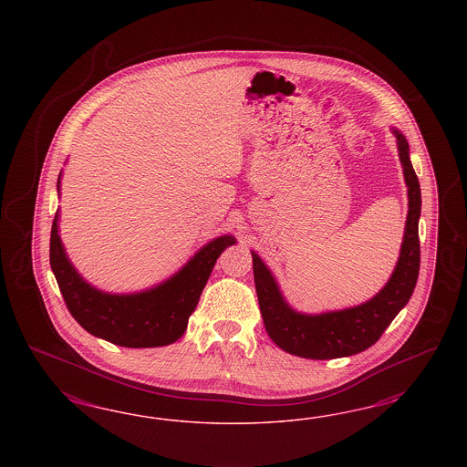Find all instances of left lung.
Returning <instances> with one entry per match:
<instances>
[{"label": "left lung", "mask_w": 467, "mask_h": 467, "mask_svg": "<svg viewBox=\"0 0 467 467\" xmlns=\"http://www.w3.org/2000/svg\"><path fill=\"white\" fill-rule=\"evenodd\" d=\"M394 133L408 184L410 211L396 270L377 296L348 310L301 315L285 305L270 270L252 252L254 287L264 326L270 339L285 353L308 359H334L361 353L382 337L385 328L412 296L420 274L418 223L421 215V188L410 164L408 140L399 130Z\"/></svg>", "instance_id": "left-lung-1"}]
</instances>
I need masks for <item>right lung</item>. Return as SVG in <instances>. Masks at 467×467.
Listing matches in <instances>:
<instances>
[{"label": "right lung", "instance_id": "obj_1", "mask_svg": "<svg viewBox=\"0 0 467 467\" xmlns=\"http://www.w3.org/2000/svg\"><path fill=\"white\" fill-rule=\"evenodd\" d=\"M57 221V215L51 227L49 262L67 308L88 334L123 348H159L180 339L215 260L236 243L233 236H221L207 243L170 281L139 295L118 296L94 289L71 267Z\"/></svg>", "mask_w": 467, "mask_h": 467}]
</instances>
